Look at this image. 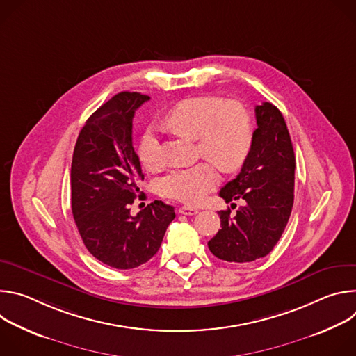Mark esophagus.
Wrapping results in <instances>:
<instances>
[{
	"label": "esophagus",
	"mask_w": 356,
	"mask_h": 356,
	"mask_svg": "<svg viewBox=\"0 0 356 356\" xmlns=\"http://www.w3.org/2000/svg\"><path fill=\"white\" fill-rule=\"evenodd\" d=\"M198 213L197 209H193V207H187V206H183L179 209V214H183V216H195Z\"/></svg>",
	"instance_id": "obj_1"
}]
</instances>
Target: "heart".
Wrapping results in <instances>:
<instances>
[{
	"label": "heart",
	"instance_id": "b5f03b06",
	"mask_svg": "<svg viewBox=\"0 0 356 356\" xmlns=\"http://www.w3.org/2000/svg\"><path fill=\"white\" fill-rule=\"evenodd\" d=\"M168 124L180 135L197 139L198 154L214 162L224 172L242 166L252 146V122L245 107L221 97H194L179 103L169 114ZM138 156L142 166L156 172L162 166L159 142L152 132L140 140ZM213 163L202 162L177 169L158 181L161 195L197 204L218 184Z\"/></svg>",
	"mask_w": 356,
	"mask_h": 356
}]
</instances>
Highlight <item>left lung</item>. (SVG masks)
<instances>
[{
	"instance_id": "1",
	"label": "left lung",
	"mask_w": 356,
	"mask_h": 356,
	"mask_svg": "<svg viewBox=\"0 0 356 356\" xmlns=\"http://www.w3.org/2000/svg\"><path fill=\"white\" fill-rule=\"evenodd\" d=\"M255 114L258 128L248 158L239 175L220 190L225 202L242 198L245 204L234 217L229 209L218 211L221 229L209 241L213 255L227 262L266 257L280 239L293 209L296 159L287 125L270 103L257 106Z\"/></svg>"
}]
</instances>
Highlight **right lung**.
Here are the masks:
<instances>
[{"label":"right lung","instance_id":"1","mask_svg":"<svg viewBox=\"0 0 356 356\" xmlns=\"http://www.w3.org/2000/svg\"><path fill=\"white\" fill-rule=\"evenodd\" d=\"M149 99L122 91L81 128L72 161V213L91 255L115 269H134L159 250L175 209L155 200L135 217L131 204L143 180L132 146L135 111Z\"/></svg>","mask_w":356,"mask_h":356}]
</instances>
